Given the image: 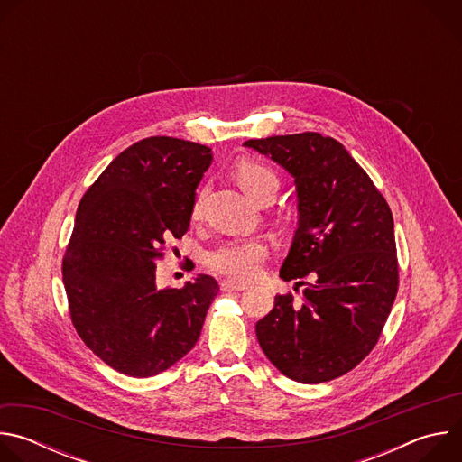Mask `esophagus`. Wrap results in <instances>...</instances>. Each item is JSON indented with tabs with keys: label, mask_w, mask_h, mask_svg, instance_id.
<instances>
[{
	"label": "esophagus",
	"mask_w": 462,
	"mask_h": 462,
	"mask_svg": "<svg viewBox=\"0 0 462 462\" xmlns=\"http://www.w3.org/2000/svg\"><path fill=\"white\" fill-rule=\"evenodd\" d=\"M221 289H223V291L232 292V291H245V289H246V285L237 283V282H232V280H223V282H221Z\"/></svg>",
	"instance_id": "obj_1"
}]
</instances>
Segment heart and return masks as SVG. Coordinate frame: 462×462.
Listing matches in <instances>:
<instances>
[{"mask_svg":"<svg viewBox=\"0 0 462 462\" xmlns=\"http://www.w3.org/2000/svg\"><path fill=\"white\" fill-rule=\"evenodd\" d=\"M236 177L241 186L252 195L255 201H261L263 197L274 195L280 186V179L273 168L254 159H239L234 166ZM201 212V195L193 203V216ZM269 246L259 237H234L219 243L207 254L208 267L237 283H246L254 280L263 261L267 259Z\"/></svg>","mask_w":462,"mask_h":462,"instance_id":"obj_1","label":"heart"}]
</instances>
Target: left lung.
<instances>
[{"instance_id":"1","label":"left lung","mask_w":462,"mask_h":462,"mask_svg":"<svg viewBox=\"0 0 462 462\" xmlns=\"http://www.w3.org/2000/svg\"><path fill=\"white\" fill-rule=\"evenodd\" d=\"M245 146L294 177L300 221L280 278H310L300 301L291 292L276 296L274 309L255 323L257 342L296 382L338 378L373 351L397 298L399 259L389 205L331 137L305 131L252 139Z\"/></svg>"}]
</instances>
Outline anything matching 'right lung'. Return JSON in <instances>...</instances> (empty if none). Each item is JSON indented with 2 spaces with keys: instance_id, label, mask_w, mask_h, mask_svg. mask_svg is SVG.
<instances>
[{
  "instance_id": "obj_1",
  "label": "right lung",
  "mask_w": 462,
  "mask_h": 462,
  "mask_svg": "<svg viewBox=\"0 0 462 462\" xmlns=\"http://www.w3.org/2000/svg\"><path fill=\"white\" fill-rule=\"evenodd\" d=\"M212 159L203 144L143 139L113 159L79 205L61 261L71 321L122 374H159L199 340L219 283L201 274L182 289H159L155 271L164 245L188 232Z\"/></svg>"
}]
</instances>
